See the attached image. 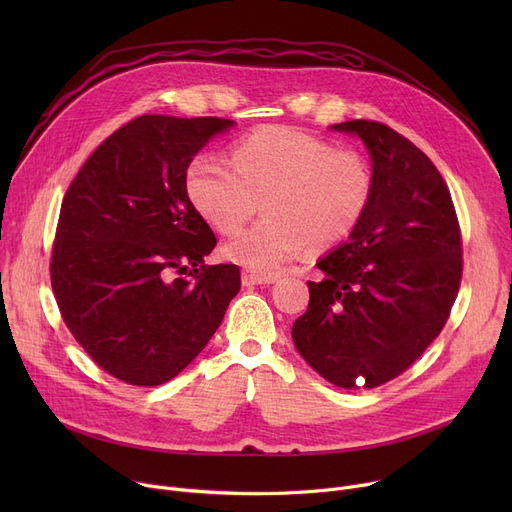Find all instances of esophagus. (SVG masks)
<instances>
[{"instance_id": "1", "label": "esophagus", "mask_w": 512, "mask_h": 512, "mask_svg": "<svg viewBox=\"0 0 512 512\" xmlns=\"http://www.w3.org/2000/svg\"><path fill=\"white\" fill-rule=\"evenodd\" d=\"M280 278L278 272H265V270H253V267H245L242 270V284L251 286V284H272Z\"/></svg>"}]
</instances>
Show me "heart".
<instances>
[{
	"mask_svg": "<svg viewBox=\"0 0 512 512\" xmlns=\"http://www.w3.org/2000/svg\"><path fill=\"white\" fill-rule=\"evenodd\" d=\"M230 164L197 155L186 168V195L201 218L232 234L261 207L263 218L236 234L224 253L267 270L309 251H328L351 236L371 205L373 170L355 149L290 126H265L238 141Z\"/></svg>",
	"mask_w": 512,
	"mask_h": 512,
	"instance_id": "b5f03b06",
	"label": "heart"
}]
</instances>
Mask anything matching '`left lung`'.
<instances>
[{"mask_svg":"<svg viewBox=\"0 0 512 512\" xmlns=\"http://www.w3.org/2000/svg\"><path fill=\"white\" fill-rule=\"evenodd\" d=\"M365 143L373 197L346 242L317 261L309 307L294 321L301 357L338 388H378L407 371L442 332L463 276L459 218L419 147L373 120L332 126Z\"/></svg>","mask_w":512,"mask_h":512,"instance_id":"1","label":"left lung"}]
</instances>
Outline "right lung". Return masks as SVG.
<instances>
[{
  "instance_id": "right-lung-1",
  "label": "right lung",
  "mask_w": 512,
  "mask_h": 512,
  "mask_svg": "<svg viewBox=\"0 0 512 512\" xmlns=\"http://www.w3.org/2000/svg\"><path fill=\"white\" fill-rule=\"evenodd\" d=\"M232 124L134 118L91 153L64 195L53 297L74 340L120 382L176 378L240 290L236 265H205L218 240L186 195L188 164Z\"/></svg>"
}]
</instances>
